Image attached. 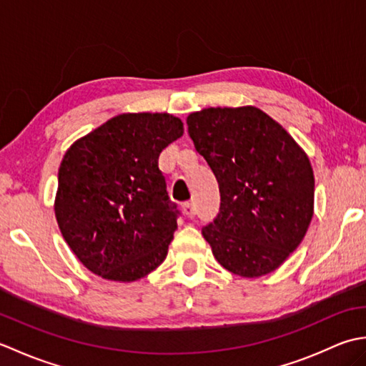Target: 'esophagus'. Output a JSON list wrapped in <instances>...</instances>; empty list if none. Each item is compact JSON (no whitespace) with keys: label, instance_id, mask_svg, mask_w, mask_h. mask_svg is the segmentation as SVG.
Masks as SVG:
<instances>
[{"label":"esophagus","instance_id":"34e87169","mask_svg":"<svg viewBox=\"0 0 366 366\" xmlns=\"http://www.w3.org/2000/svg\"><path fill=\"white\" fill-rule=\"evenodd\" d=\"M182 212L185 217H189V219H193V217L197 215V207L193 203H190V201H187V203L182 204Z\"/></svg>","mask_w":366,"mask_h":366}]
</instances>
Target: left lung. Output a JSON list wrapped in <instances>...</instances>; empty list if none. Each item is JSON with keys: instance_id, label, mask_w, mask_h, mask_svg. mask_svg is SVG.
I'll list each match as a JSON object with an SVG mask.
<instances>
[{"instance_id": "left-lung-1", "label": "left lung", "mask_w": 366, "mask_h": 366, "mask_svg": "<svg viewBox=\"0 0 366 366\" xmlns=\"http://www.w3.org/2000/svg\"><path fill=\"white\" fill-rule=\"evenodd\" d=\"M187 124L220 189V212L203 228L215 259L244 278L277 270L313 219L315 174L307 152L252 105L204 108L190 113Z\"/></svg>"}]
</instances>
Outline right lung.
<instances>
[{"mask_svg":"<svg viewBox=\"0 0 366 366\" xmlns=\"http://www.w3.org/2000/svg\"><path fill=\"white\" fill-rule=\"evenodd\" d=\"M169 113H122L66 151L58 171L54 215L84 267L130 283L165 261L177 228L159 155L181 138Z\"/></svg>","mask_w":366,"mask_h":366,"instance_id":"obj_1","label":"right lung"}]
</instances>
